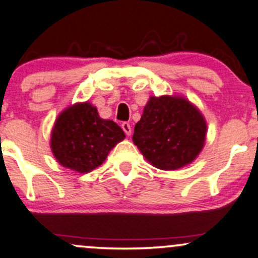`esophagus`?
<instances>
[{
	"instance_id": "34e87169",
	"label": "esophagus",
	"mask_w": 258,
	"mask_h": 258,
	"mask_svg": "<svg viewBox=\"0 0 258 258\" xmlns=\"http://www.w3.org/2000/svg\"><path fill=\"white\" fill-rule=\"evenodd\" d=\"M122 129L124 130V133H125L126 135L132 134V126H130L129 123H126V122L122 123Z\"/></svg>"
}]
</instances>
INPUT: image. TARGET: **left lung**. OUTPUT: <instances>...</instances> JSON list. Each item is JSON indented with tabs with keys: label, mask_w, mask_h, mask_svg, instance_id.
<instances>
[{
	"label": "left lung",
	"mask_w": 258,
	"mask_h": 258,
	"mask_svg": "<svg viewBox=\"0 0 258 258\" xmlns=\"http://www.w3.org/2000/svg\"><path fill=\"white\" fill-rule=\"evenodd\" d=\"M207 122L201 111L181 96H151L133 141L151 164L176 170L189 164L203 150Z\"/></svg>",
	"instance_id": "obj_1"
}]
</instances>
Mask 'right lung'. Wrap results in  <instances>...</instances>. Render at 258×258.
Here are the masks:
<instances>
[{"label":"right lung","instance_id":"add662e5","mask_svg":"<svg viewBox=\"0 0 258 258\" xmlns=\"http://www.w3.org/2000/svg\"><path fill=\"white\" fill-rule=\"evenodd\" d=\"M125 134L113 120L100 118L89 102L70 106L59 114L51 130L50 148L65 168L89 172L98 168Z\"/></svg>","mask_w":258,"mask_h":258}]
</instances>
